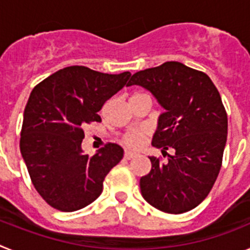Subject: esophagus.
Instances as JSON below:
<instances>
[{"label":"esophagus","instance_id":"1","mask_svg":"<svg viewBox=\"0 0 250 250\" xmlns=\"http://www.w3.org/2000/svg\"><path fill=\"white\" fill-rule=\"evenodd\" d=\"M135 156H138V154L132 151H125V154H124V158L126 159V160H131V159H134Z\"/></svg>","mask_w":250,"mask_h":250}]
</instances>
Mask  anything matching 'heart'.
I'll list each match as a JSON object with an SVG mask.
<instances>
[{"instance_id": "b5f03b06", "label": "heart", "mask_w": 250, "mask_h": 250, "mask_svg": "<svg viewBox=\"0 0 250 250\" xmlns=\"http://www.w3.org/2000/svg\"><path fill=\"white\" fill-rule=\"evenodd\" d=\"M136 95H143V94H136ZM134 96H135V95H134ZM145 135H146V132H145L144 130H136V131H131L124 136L123 143L130 147H139L141 144H143V143H144Z\"/></svg>"}]
</instances>
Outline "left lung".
<instances>
[{"instance_id":"left-lung-1","label":"left lung","mask_w":250,"mask_h":250,"mask_svg":"<svg viewBox=\"0 0 250 250\" xmlns=\"http://www.w3.org/2000/svg\"><path fill=\"white\" fill-rule=\"evenodd\" d=\"M131 85L151 92L165 110L152 146L175 150L167 163L149 156L151 170L141 176V195L164 213L191 210L207 198L222 167L228 118L219 91L207 74L176 61L136 72Z\"/></svg>"}]
</instances>
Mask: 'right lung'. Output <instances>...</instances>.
<instances>
[{
	"label": "right lung",
	"mask_w": 250,
	"mask_h": 250,
	"mask_svg": "<svg viewBox=\"0 0 250 250\" xmlns=\"http://www.w3.org/2000/svg\"><path fill=\"white\" fill-rule=\"evenodd\" d=\"M131 76L103 74L70 66L32 90L23 112L20 149L37 193L61 211H75L100 196L105 176L123 159L124 150L109 143L94 156L81 147L83 126L101 121L104 104Z\"/></svg>",
	"instance_id": "add662e5"
}]
</instances>
